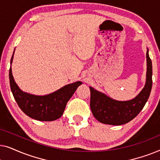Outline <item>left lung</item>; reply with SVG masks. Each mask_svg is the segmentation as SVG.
Segmentation results:
<instances>
[{
    "label": "left lung",
    "mask_w": 160,
    "mask_h": 160,
    "mask_svg": "<svg viewBox=\"0 0 160 160\" xmlns=\"http://www.w3.org/2000/svg\"><path fill=\"white\" fill-rule=\"evenodd\" d=\"M147 71L143 89L133 99L128 101H118L105 94L90 89V108L95 118L100 122L111 125H121L132 120L145 106L149 98L152 87V63L146 52Z\"/></svg>",
    "instance_id": "8db88e82"
}]
</instances>
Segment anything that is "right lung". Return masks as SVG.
I'll return each instance as SVG.
<instances>
[{"mask_svg":"<svg viewBox=\"0 0 160 160\" xmlns=\"http://www.w3.org/2000/svg\"><path fill=\"white\" fill-rule=\"evenodd\" d=\"M14 54V51L11 59V65ZM9 82L11 90L21 110L28 117L38 121H54L59 119L64 112L68 101L78 87L82 84L81 82H76L65 85L56 92L47 95H31L24 92L17 86L13 77L12 67L9 69Z\"/></svg>","mask_w":160,"mask_h":160,"instance_id":"right-lung-1","label":"right lung"}]
</instances>
